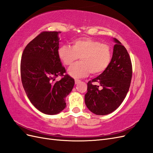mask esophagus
<instances>
[{"instance_id": "34e87169", "label": "esophagus", "mask_w": 153, "mask_h": 153, "mask_svg": "<svg viewBox=\"0 0 153 153\" xmlns=\"http://www.w3.org/2000/svg\"><path fill=\"white\" fill-rule=\"evenodd\" d=\"M80 82H81V80H79V79H75V84L76 85H77L78 83H79Z\"/></svg>"}]
</instances>
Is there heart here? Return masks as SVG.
<instances>
[{
    "mask_svg": "<svg viewBox=\"0 0 153 153\" xmlns=\"http://www.w3.org/2000/svg\"><path fill=\"white\" fill-rule=\"evenodd\" d=\"M112 49L106 43L90 38L76 39L71 47L62 45L58 49V56L65 66H69L79 57L81 62L74 64L68 73L74 78L84 77L90 73L98 76L108 68L112 59Z\"/></svg>",
    "mask_w": 153,
    "mask_h": 153,
    "instance_id": "obj_1",
    "label": "heart"
}]
</instances>
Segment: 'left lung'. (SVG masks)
Instances as JSON below:
<instances>
[{
  "mask_svg": "<svg viewBox=\"0 0 153 153\" xmlns=\"http://www.w3.org/2000/svg\"><path fill=\"white\" fill-rule=\"evenodd\" d=\"M112 59L108 68L87 83L85 104L88 110L98 115L114 111L123 102L132 78V63L125 47L116 38ZM97 83L102 86L98 88Z\"/></svg>",
  "mask_w": 153,
  "mask_h": 153,
  "instance_id": "left-lung-1",
  "label": "left lung"
}]
</instances>
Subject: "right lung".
Returning a JSON list of instances; mask_svg holds the SVG:
<instances>
[{"mask_svg": "<svg viewBox=\"0 0 153 153\" xmlns=\"http://www.w3.org/2000/svg\"><path fill=\"white\" fill-rule=\"evenodd\" d=\"M57 31H43L30 41L22 55L20 75L27 97L39 111L58 114L66 107L65 97L71 92L74 79L62 66L58 56ZM58 76L62 79L57 82Z\"/></svg>", "mask_w": 153, "mask_h": 153, "instance_id": "1", "label": "right lung"}]
</instances>
